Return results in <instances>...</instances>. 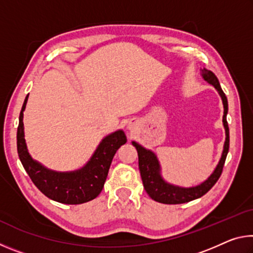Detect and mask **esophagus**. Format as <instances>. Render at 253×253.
<instances>
[{
	"instance_id": "1",
	"label": "esophagus",
	"mask_w": 253,
	"mask_h": 253,
	"mask_svg": "<svg viewBox=\"0 0 253 253\" xmlns=\"http://www.w3.org/2000/svg\"><path fill=\"white\" fill-rule=\"evenodd\" d=\"M128 129H134V127H135V125H134V124H132V123H129V124H128Z\"/></svg>"
}]
</instances>
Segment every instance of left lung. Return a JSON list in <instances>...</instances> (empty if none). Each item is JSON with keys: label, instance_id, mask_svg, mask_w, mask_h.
Returning a JSON list of instances; mask_svg holds the SVG:
<instances>
[{"label": "left lung", "instance_id": "left-lung-1", "mask_svg": "<svg viewBox=\"0 0 253 253\" xmlns=\"http://www.w3.org/2000/svg\"><path fill=\"white\" fill-rule=\"evenodd\" d=\"M202 71L203 79L212 84L223 102V126L225 129V142L223 145V151H222V155L219 163H217L216 168L214 169L213 173L205 179L204 182L198 184L195 186L190 187H183L178 185H174L166 182L162 176V169L161 164L158 162V158L155 155V153L152 152L151 149H147L143 147L136 142H131L132 145L136 147L137 153H138V166L140 176H142V181L144 184L145 191L147 194L151 196V199L160 203L164 204H181L186 203L190 201H193L195 199H199L203 196L205 193L211 190L212 186L216 183L219 179L220 175L223 169V165L225 162L226 155L229 152V144H230V136H229V126L228 122H226V114H228V99H226L225 93L222 90L219 80H217L216 76L213 74L212 71L208 69H201Z\"/></svg>", "mask_w": 253, "mask_h": 253}]
</instances>
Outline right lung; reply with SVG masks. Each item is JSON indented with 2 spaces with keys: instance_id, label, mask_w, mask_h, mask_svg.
Returning a JSON list of instances; mask_svg holds the SVG:
<instances>
[{
  "instance_id": "1",
  "label": "right lung",
  "mask_w": 253,
  "mask_h": 253,
  "mask_svg": "<svg viewBox=\"0 0 253 253\" xmlns=\"http://www.w3.org/2000/svg\"><path fill=\"white\" fill-rule=\"evenodd\" d=\"M28 98L29 95L25 97L20 113L16 143L20 161L34 185L49 199L63 204H81L96 199L104 187L115 154L127 142L125 132L123 129H118L104 137L90 160L79 169L70 172L49 169L33 160L25 143L23 111Z\"/></svg>"
}]
</instances>
